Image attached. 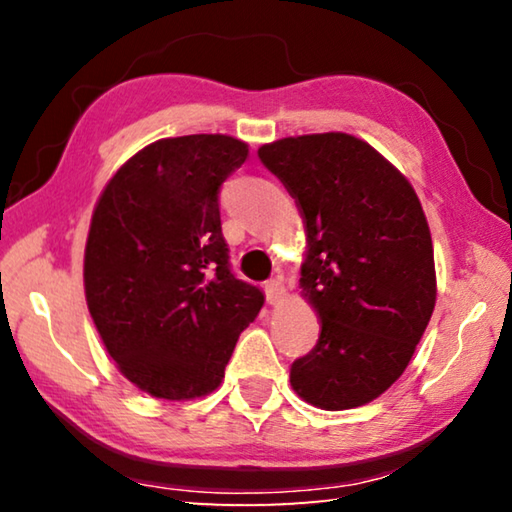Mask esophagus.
Instances as JSON below:
<instances>
[{
    "instance_id": "obj_1",
    "label": "esophagus",
    "mask_w": 512,
    "mask_h": 512,
    "mask_svg": "<svg viewBox=\"0 0 512 512\" xmlns=\"http://www.w3.org/2000/svg\"><path fill=\"white\" fill-rule=\"evenodd\" d=\"M264 289H266V300L271 302V305H277L284 296V280L282 277H273V280H268L264 284Z\"/></svg>"
}]
</instances>
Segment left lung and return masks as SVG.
Segmentation results:
<instances>
[{
  "label": "left lung",
  "mask_w": 512,
  "mask_h": 512,
  "mask_svg": "<svg viewBox=\"0 0 512 512\" xmlns=\"http://www.w3.org/2000/svg\"><path fill=\"white\" fill-rule=\"evenodd\" d=\"M264 167L307 223L300 289L323 327L291 363V386L325 411L368 404L393 386L436 305L433 246L422 205L400 171L345 133L264 144Z\"/></svg>",
  "instance_id": "obj_1"
}]
</instances>
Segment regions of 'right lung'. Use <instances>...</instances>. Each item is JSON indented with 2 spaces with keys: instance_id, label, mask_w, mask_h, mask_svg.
<instances>
[{
  "instance_id": "right-lung-1",
  "label": "right lung",
  "mask_w": 512,
  "mask_h": 512,
  "mask_svg": "<svg viewBox=\"0 0 512 512\" xmlns=\"http://www.w3.org/2000/svg\"><path fill=\"white\" fill-rule=\"evenodd\" d=\"M246 158L228 135L169 137L133 155L94 207L88 309L124 377L153 397L212 393L264 305L221 232L219 189Z\"/></svg>"
}]
</instances>
